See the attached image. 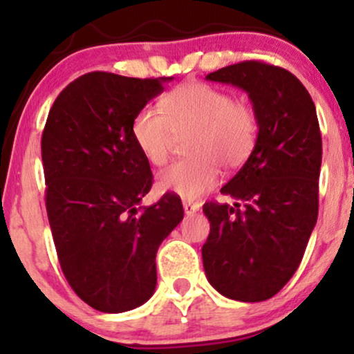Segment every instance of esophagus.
Listing matches in <instances>:
<instances>
[{
	"mask_svg": "<svg viewBox=\"0 0 354 354\" xmlns=\"http://www.w3.org/2000/svg\"><path fill=\"white\" fill-rule=\"evenodd\" d=\"M183 208H185L186 214H193L196 213V211H200V205L193 201H183Z\"/></svg>",
	"mask_w": 354,
	"mask_h": 354,
	"instance_id": "34e87169",
	"label": "esophagus"
}]
</instances>
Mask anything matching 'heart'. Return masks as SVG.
<instances>
[{"mask_svg": "<svg viewBox=\"0 0 354 354\" xmlns=\"http://www.w3.org/2000/svg\"><path fill=\"white\" fill-rule=\"evenodd\" d=\"M258 116L248 103L233 100L225 89L188 81L161 100V109L146 106L131 123L133 140L148 163L168 161L174 136L191 133L188 160L178 161L156 178L161 191L183 200H198L219 180V165L236 169L253 153Z\"/></svg>", "mask_w": 354, "mask_h": 354, "instance_id": "1", "label": "heart"}]
</instances>
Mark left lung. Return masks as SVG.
<instances>
[{"mask_svg":"<svg viewBox=\"0 0 354 354\" xmlns=\"http://www.w3.org/2000/svg\"><path fill=\"white\" fill-rule=\"evenodd\" d=\"M206 80L246 91L259 129L253 153L221 188L236 203L203 206L211 226L203 266L226 298L265 301L298 270L318 219L316 108L295 75L261 61L231 64Z\"/></svg>","mask_w":354,"mask_h":354,"instance_id":"1","label":"left lung"}]
</instances>
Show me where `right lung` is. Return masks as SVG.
Wrapping results in <instances>:
<instances>
[{"instance_id":"obj_1","label":"right lung","mask_w":354,"mask_h":354,"mask_svg":"<svg viewBox=\"0 0 354 354\" xmlns=\"http://www.w3.org/2000/svg\"><path fill=\"white\" fill-rule=\"evenodd\" d=\"M173 78H126L93 71L55 100L41 138L46 211L61 270L95 310L123 313L156 288V253L183 219L166 193L138 208L153 174L131 123Z\"/></svg>"}]
</instances>
